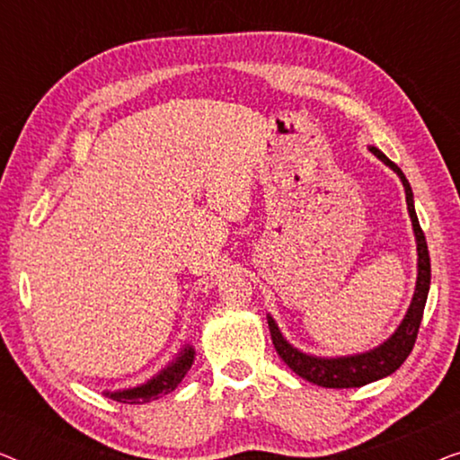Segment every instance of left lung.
<instances>
[{
	"label": "left lung",
	"instance_id": "obj_1",
	"mask_svg": "<svg viewBox=\"0 0 460 460\" xmlns=\"http://www.w3.org/2000/svg\"><path fill=\"white\" fill-rule=\"evenodd\" d=\"M376 159L385 163L392 172L398 175L402 186L406 192V205H408V216L412 222L414 241H417V285H414L412 301L408 305V310L402 318L392 335L385 341L376 345V348L368 351H360V354H349V356H312L305 354L291 345L282 335L276 320L268 314V326L270 335H272V343L279 356L285 360V364L293 373H297L301 379L314 383L320 387H331V389H345V387H362L367 383L379 381L383 376L392 375L398 370L408 354L412 351V345L417 341V332L420 326V318H423V310L427 304V295H429L431 285V263H429V251H427V241L423 230L419 226L417 211H414V197L412 188L408 184L406 175L402 173V169L387 159L376 146H368Z\"/></svg>",
	"mask_w": 460,
	"mask_h": 460
}]
</instances>
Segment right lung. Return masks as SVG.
Wrapping results in <instances>:
<instances>
[{
  "mask_svg": "<svg viewBox=\"0 0 460 460\" xmlns=\"http://www.w3.org/2000/svg\"><path fill=\"white\" fill-rule=\"evenodd\" d=\"M194 356L197 351L190 343L181 345L178 354L169 364H165L159 373L150 376L148 381L140 383L136 387H128V389H115V392H104L106 398H112L117 402H123V404H142V402L155 400L163 394L173 392L175 387L184 381V376L188 375V370L194 364Z\"/></svg>",
  "mask_w": 460,
  "mask_h": 460,
  "instance_id": "add662e5",
  "label": "right lung"
}]
</instances>
